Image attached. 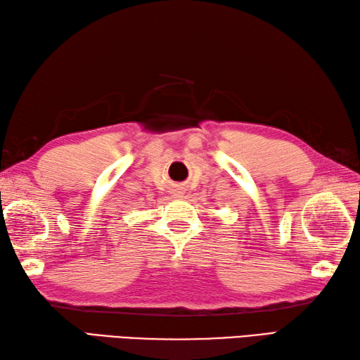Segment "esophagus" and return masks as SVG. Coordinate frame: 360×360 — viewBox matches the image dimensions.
Wrapping results in <instances>:
<instances>
[{"mask_svg": "<svg viewBox=\"0 0 360 360\" xmlns=\"http://www.w3.org/2000/svg\"><path fill=\"white\" fill-rule=\"evenodd\" d=\"M177 195H180V194H177Z\"/></svg>", "mask_w": 360, "mask_h": 360, "instance_id": "34e87169", "label": "esophagus"}]
</instances>
